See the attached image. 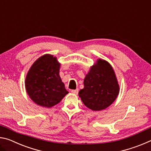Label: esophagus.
Returning a JSON list of instances; mask_svg holds the SVG:
<instances>
[{"label": "esophagus", "instance_id": "1", "mask_svg": "<svg viewBox=\"0 0 151 151\" xmlns=\"http://www.w3.org/2000/svg\"><path fill=\"white\" fill-rule=\"evenodd\" d=\"M71 93L75 94H77L78 93V89H76V90H72L71 91Z\"/></svg>", "mask_w": 151, "mask_h": 151}]
</instances>
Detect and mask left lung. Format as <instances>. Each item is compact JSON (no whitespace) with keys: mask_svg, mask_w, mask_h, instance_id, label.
Instances as JSON below:
<instances>
[{"mask_svg":"<svg viewBox=\"0 0 151 151\" xmlns=\"http://www.w3.org/2000/svg\"><path fill=\"white\" fill-rule=\"evenodd\" d=\"M120 87L113 68L99 58L84 78V88L78 96L87 108L94 111L106 109L116 100Z\"/></svg>","mask_w":151,"mask_h":151,"instance_id":"1","label":"left lung"}]
</instances>
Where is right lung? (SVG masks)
<instances>
[{"label": "right lung", "instance_id": "right-lung-1", "mask_svg": "<svg viewBox=\"0 0 151 151\" xmlns=\"http://www.w3.org/2000/svg\"><path fill=\"white\" fill-rule=\"evenodd\" d=\"M60 68L57 58L49 54L41 56L30 66L25 78V88L35 103L50 108L68 93L59 75Z\"/></svg>", "mask_w": 151, "mask_h": 151}]
</instances>
